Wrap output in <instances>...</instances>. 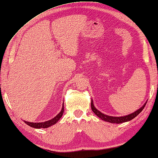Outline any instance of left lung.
<instances>
[{
    "label": "left lung",
    "mask_w": 158,
    "mask_h": 158,
    "mask_svg": "<svg viewBox=\"0 0 158 158\" xmlns=\"http://www.w3.org/2000/svg\"><path fill=\"white\" fill-rule=\"evenodd\" d=\"M146 102H145V104L141 108H139V110H137L136 111H135L134 112L131 114H129L128 115H126V116H122V117H112V116H109V115L105 114L103 113H102L101 112H100L98 110H97L96 107H94V102H93V100L91 99V110L92 111L96 114L99 118H101L102 120H104V121L107 122H110V123H116V124H120V123H123V122H126L130 121L132 119H134L136 117L138 114H139L140 112H141L143 110L145 106L146 105Z\"/></svg>",
    "instance_id": "left-lung-1"
}]
</instances>
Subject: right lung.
<instances>
[{"label": "right lung", "instance_id": "1", "mask_svg": "<svg viewBox=\"0 0 158 158\" xmlns=\"http://www.w3.org/2000/svg\"><path fill=\"white\" fill-rule=\"evenodd\" d=\"M64 112V102L62 104V107L61 111L60 112V113L57 114L54 118H52L50 120H48L46 122H27V121H24L25 123H26L27 125H29V127H33V128L35 129H40V128H48V127L52 126L55 124H56L57 121L60 120V119L61 118L62 114H63Z\"/></svg>", "mask_w": 158, "mask_h": 158}]
</instances>
